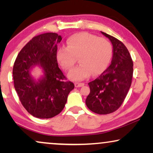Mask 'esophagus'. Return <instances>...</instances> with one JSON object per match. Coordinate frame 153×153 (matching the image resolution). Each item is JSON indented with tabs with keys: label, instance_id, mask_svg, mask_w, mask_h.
I'll list each match as a JSON object with an SVG mask.
<instances>
[{
	"label": "esophagus",
	"instance_id": "1",
	"mask_svg": "<svg viewBox=\"0 0 153 153\" xmlns=\"http://www.w3.org/2000/svg\"><path fill=\"white\" fill-rule=\"evenodd\" d=\"M74 85H75V87H76V88L82 87V86H83V85H84V83H75Z\"/></svg>",
	"mask_w": 153,
	"mask_h": 153
}]
</instances>
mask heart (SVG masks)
Here are the masks:
<instances>
[{
  "label": "heart",
  "mask_w": 153,
  "mask_h": 153,
  "mask_svg": "<svg viewBox=\"0 0 153 153\" xmlns=\"http://www.w3.org/2000/svg\"><path fill=\"white\" fill-rule=\"evenodd\" d=\"M68 47H60L56 59L65 70H70L79 58L80 65L68 75L72 81H81L91 75L102 74L107 68L112 56L109 42L91 33H76L69 37Z\"/></svg>",
  "instance_id": "b5f03b06"
}]
</instances>
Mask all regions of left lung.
<instances>
[{
  "mask_svg": "<svg viewBox=\"0 0 153 153\" xmlns=\"http://www.w3.org/2000/svg\"><path fill=\"white\" fill-rule=\"evenodd\" d=\"M113 46L111 63L102 74L88 83L87 107L97 114H108L118 109L126 97L131 84L133 62L129 52L122 42L101 32Z\"/></svg>",
  "mask_w": 153,
  "mask_h": 153,
  "instance_id": "left-lung-1",
  "label": "left lung"
}]
</instances>
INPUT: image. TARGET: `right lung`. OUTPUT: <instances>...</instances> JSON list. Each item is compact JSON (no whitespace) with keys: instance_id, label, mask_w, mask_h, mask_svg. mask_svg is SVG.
<instances>
[{"instance_id":"add662e5","label":"right lung","mask_w":153,"mask_h":153,"mask_svg":"<svg viewBox=\"0 0 153 153\" xmlns=\"http://www.w3.org/2000/svg\"><path fill=\"white\" fill-rule=\"evenodd\" d=\"M62 37L47 33L33 37L21 50L13 67L14 88L22 105L38 118H51L59 114L74 85L65 81L56 59L57 45ZM39 66L43 75L35 79L31 72Z\"/></svg>"}]
</instances>
